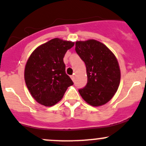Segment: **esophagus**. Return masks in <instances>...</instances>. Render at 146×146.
Wrapping results in <instances>:
<instances>
[{"label":"esophagus","instance_id":"esophagus-1","mask_svg":"<svg viewBox=\"0 0 146 146\" xmlns=\"http://www.w3.org/2000/svg\"><path fill=\"white\" fill-rule=\"evenodd\" d=\"M71 79H72L73 82H74V75H72V76H71Z\"/></svg>","mask_w":146,"mask_h":146}]
</instances>
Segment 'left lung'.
<instances>
[{
    "instance_id": "1",
    "label": "left lung",
    "mask_w": 146,
    "mask_h": 146,
    "mask_svg": "<svg viewBox=\"0 0 146 146\" xmlns=\"http://www.w3.org/2000/svg\"><path fill=\"white\" fill-rule=\"evenodd\" d=\"M75 50L84 62L87 83L79 92L89 104L99 106L111 99L120 84L121 72L114 54L94 40L76 42Z\"/></svg>"
}]
</instances>
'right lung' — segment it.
<instances>
[{
  "label": "right lung",
  "instance_id": "1",
  "mask_svg": "<svg viewBox=\"0 0 146 146\" xmlns=\"http://www.w3.org/2000/svg\"><path fill=\"white\" fill-rule=\"evenodd\" d=\"M74 42L54 38L39 46L29 57L25 80L33 97L45 106L56 104L74 83L65 72L63 58Z\"/></svg>",
  "mask_w": 146,
  "mask_h": 146
}]
</instances>
